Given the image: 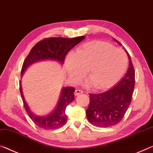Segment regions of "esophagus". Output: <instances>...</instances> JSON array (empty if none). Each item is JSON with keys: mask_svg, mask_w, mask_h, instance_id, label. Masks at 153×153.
Segmentation results:
<instances>
[{"mask_svg": "<svg viewBox=\"0 0 153 153\" xmlns=\"http://www.w3.org/2000/svg\"><path fill=\"white\" fill-rule=\"evenodd\" d=\"M82 93H83V91H81V90H76V91H75V93H74L75 95L76 96L79 95V94H82Z\"/></svg>", "mask_w": 153, "mask_h": 153, "instance_id": "obj_1", "label": "esophagus"}]
</instances>
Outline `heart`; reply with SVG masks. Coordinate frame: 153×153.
Segmentation results:
<instances>
[{
	"mask_svg": "<svg viewBox=\"0 0 153 153\" xmlns=\"http://www.w3.org/2000/svg\"><path fill=\"white\" fill-rule=\"evenodd\" d=\"M69 76L78 81L86 74L88 85L97 90L111 88L120 80L127 71L128 59L125 52L110 43L93 42L84 43L65 60Z\"/></svg>",
	"mask_w": 153,
	"mask_h": 153,
	"instance_id": "heart-1",
	"label": "heart"
}]
</instances>
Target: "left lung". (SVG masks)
Wrapping results in <instances>:
<instances>
[{
  "label": "left lung",
  "instance_id": "1",
  "mask_svg": "<svg viewBox=\"0 0 153 153\" xmlns=\"http://www.w3.org/2000/svg\"><path fill=\"white\" fill-rule=\"evenodd\" d=\"M115 42L121 45L117 40ZM129 66L125 76L108 91L89 94L90 103L86 117L89 123L98 127H109L120 123L129 107L135 86V71L130 55Z\"/></svg>",
  "mask_w": 153,
  "mask_h": 153
}]
</instances>
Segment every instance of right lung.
Returning <instances> with one entry per match:
<instances>
[{"mask_svg":"<svg viewBox=\"0 0 153 153\" xmlns=\"http://www.w3.org/2000/svg\"><path fill=\"white\" fill-rule=\"evenodd\" d=\"M84 38L85 37L84 36L71 39L52 37L40 41L31 49L24 60L22 67L21 76H23L24 73L30 65L43 60H53L62 65L69 51ZM20 91L25 110L36 125L43 129L50 130L59 129L65 125L67 120V116L65 114L66 107L75 99L74 87H63L62 88L56 106L52 112L46 116H39L31 111L24 98L21 81Z\"/></svg>","mask_w":153,"mask_h":153,"instance_id":"1","label":"right lung"}]
</instances>
